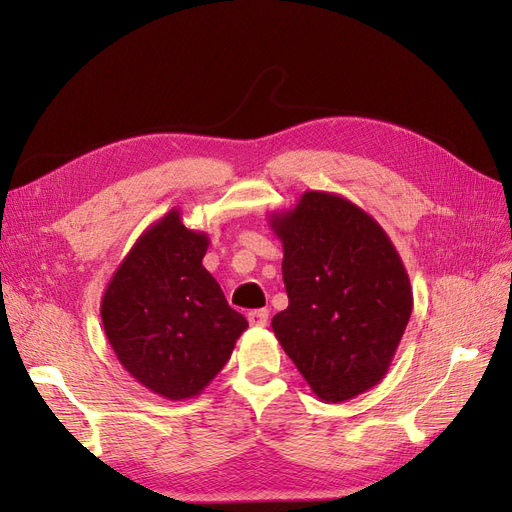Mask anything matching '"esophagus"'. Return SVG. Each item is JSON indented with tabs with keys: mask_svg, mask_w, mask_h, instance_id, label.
I'll use <instances>...</instances> for the list:
<instances>
[{
	"mask_svg": "<svg viewBox=\"0 0 512 512\" xmlns=\"http://www.w3.org/2000/svg\"><path fill=\"white\" fill-rule=\"evenodd\" d=\"M267 319H270V311H267V309H255V311L249 313V324L253 328H265Z\"/></svg>",
	"mask_w": 512,
	"mask_h": 512,
	"instance_id": "1",
	"label": "esophagus"
}]
</instances>
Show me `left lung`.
Listing matches in <instances>:
<instances>
[{
    "label": "left lung",
    "mask_w": 512,
    "mask_h": 512,
    "mask_svg": "<svg viewBox=\"0 0 512 512\" xmlns=\"http://www.w3.org/2000/svg\"><path fill=\"white\" fill-rule=\"evenodd\" d=\"M267 224L284 249L288 307L272 319L284 353L324 402L378 386L413 311L409 274L386 230L328 191H305Z\"/></svg>",
    "instance_id": "left-lung-1"
}]
</instances>
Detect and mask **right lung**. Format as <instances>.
Instances as JSON below:
<instances>
[{"label": "right lung", "instance_id": "add662e5", "mask_svg": "<svg viewBox=\"0 0 512 512\" xmlns=\"http://www.w3.org/2000/svg\"><path fill=\"white\" fill-rule=\"evenodd\" d=\"M209 234L178 207L134 242L101 297V321L120 365L168 400L199 396L249 328L205 267Z\"/></svg>", "mask_w": 512, "mask_h": 512}]
</instances>
